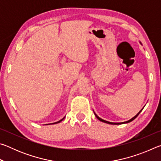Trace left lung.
<instances>
[{
	"label": "left lung",
	"instance_id": "8db88e82",
	"mask_svg": "<svg viewBox=\"0 0 161 161\" xmlns=\"http://www.w3.org/2000/svg\"><path fill=\"white\" fill-rule=\"evenodd\" d=\"M140 43H141V42H140ZM144 108V107H143ZM143 108H142V109H141L140 111H139V112H138L137 114H136V115L135 116H133V118L132 119H130V120H129V121H125V122H121V123H114V122H109V121H105V120H103V119H101L100 118V117H99V116H98L97 115V114H95V112H94V115L95 116H96V117H97V118L98 119H99V121H102V122H103V123H106V124H114V125H119V124H127V123H129V122H130V121H133V120H134L136 118V117H137L138 116V114H139L140 113H141V111H142L143 110Z\"/></svg>",
	"mask_w": 161,
	"mask_h": 161
}]
</instances>
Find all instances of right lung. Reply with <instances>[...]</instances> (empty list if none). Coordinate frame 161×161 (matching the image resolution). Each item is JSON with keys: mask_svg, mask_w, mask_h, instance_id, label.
Masks as SVG:
<instances>
[{"mask_svg": "<svg viewBox=\"0 0 161 161\" xmlns=\"http://www.w3.org/2000/svg\"><path fill=\"white\" fill-rule=\"evenodd\" d=\"M65 118V116L64 117V118L63 119H62L61 120H59V121H57V122H54V123H52V124H49V125H50V124H58V123H59V122H60V121H62V120H63ZM46 125H48V124H46Z\"/></svg>", "mask_w": 161, "mask_h": 161, "instance_id": "add662e5", "label": "right lung"}]
</instances>
